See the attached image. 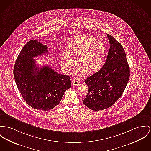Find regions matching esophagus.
<instances>
[{
    "label": "esophagus",
    "instance_id": "esophagus-1",
    "mask_svg": "<svg viewBox=\"0 0 151 151\" xmlns=\"http://www.w3.org/2000/svg\"><path fill=\"white\" fill-rule=\"evenodd\" d=\"M72 84L73 86H78L79 84V81L74 80V81H72Z\"/></svg>",
    "mask_w": 151,
    "mask_h": 151
}]
</instances>
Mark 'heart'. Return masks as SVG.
<instances>
[{
    "label": "heart",
    "instance_id": "obj_1",
    "mask_svg": "<svg viewBox=\"0 0 151 151\" xmlns=\"http://www.w3.org/2000/svg\"><path fill=\"white\" fill-rule=\"evenodd\" d=\"M67 51L60 55L62 67L69 72L73 66L74 61L78 68V74L90 76L101 68L106 57L104 43L93 36L76 35L67 43Z\"/></svg>",
    "mask_w": 151,
    "mask_h": 151
}]
</instances>
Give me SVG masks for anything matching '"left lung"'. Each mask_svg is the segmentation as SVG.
I'll return each instance as SVG.
<instances>
[{
  "label": "left lung",
  "instance_id": "left-lung-1",
  "mask_svg": "<svg viewBox=\"0 0 151 151\" xmlns=\"http://www.w3.org/2000/svg\"><path fill=\"white\" fill-rule=\"evenodd\" d=\"M110 47L104 66L84 81L88 91L83 104L99 111L114 104L124 93L130 76L125 52L119 42L107 34Z\"/></svg>",
  "mask_w": 151,
  "mask_h": 151
}]
</instances>
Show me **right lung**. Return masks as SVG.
<instances>
[{
  "mask_svg": "<svg viewBox=\"0 0 151 151\" xmlns=\"http://www.w3.org/2000/svg\"><path fill=\"white\" fill-rule=\"evenodd\" d=\"M47 53V47L32 40L22 48L16 60L14 76L25 102L32 108L50 110L60 102L64 92L71 86L69 76L52 68H39L34 58Z\"/></svg>",
  "mask_w": 151,
  "mask_h": 151,
  "instance_id": "add662e5",
  "label": "right lung"
}]
</instances>
